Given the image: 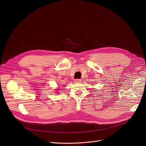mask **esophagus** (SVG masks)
Returning <instances> with one entry per match:
<instances>
[{
	"label": "esophagus",
	"instance_id": "1",
	"mask_svg": "<svg viewBox=\"0 0 146 146\" xmlns=\"http://www.w3.org/2000/svg\"><path fill=\"white\" fill-rule=\"evenodd\" d=\"M74 81H75V82H78L81 81V80L80 79H75V80H74Z\"/></svg>",
	"mask_w": 146,
	"mask_h": 146
}]
</instances>
